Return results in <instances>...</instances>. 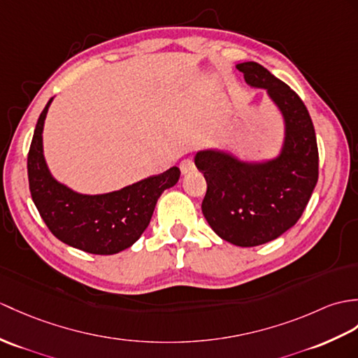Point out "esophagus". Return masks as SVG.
<instances>
[{
	"label": "esophagus",
	"mask_w": 358,
	"mask_h": 358,
	"mask_svg": "<svg viewBox=\"0 0 358 358\" xmlns=\"http://www.w3.org/2000/svg\"><path fill=\"white\" fill-rule=\"evenodd\" d=\"M180 171L182 176H187V173L195 171V163L192 159H185L180 163Z\"/></svg>",
	"instance_id": "34e87169"
}]
</instances>
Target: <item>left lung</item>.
<instances>
[{"label": "left lung", "instance_id": "1", "mask_svg": "<svg viewBox=\"0 0 358 358\" xmlns=\"http://www.w3.org/2000/svg\"><path fill=\"white\" fill-rule=\"evenodd\" d=\"M247 84L265 88L285 119L280 155L247 164L218 151L195 157L207 182L201 210L215 234L239 247L279 238L302 217L319 178V151L302 99L257 62L238 64Z\"/></svg>", "mask_w": 358, "mask_h": 358}]
</instances>
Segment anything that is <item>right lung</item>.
Here are the masks:
<instances>
[{
  "label": "right lung",
  "mask_w": 358,
  "mask_h": 358,
  "mask_svg": "<svg viewBox=\"0 0 358 358\" xmlns=\"http://www.w3.org/2000/svg\"><path fill=\"white\" fill-rule=\"evenodd\" d=\"M48 103L41 113L27 155L31 199L45 226L64 244L93 255H114L141 236L164 189L180 178L177 166L115 192L80 195L57 182L43 155V128Z\"/></svg>",
  "instance_id": "right-lung-1"
}]
</instances>
